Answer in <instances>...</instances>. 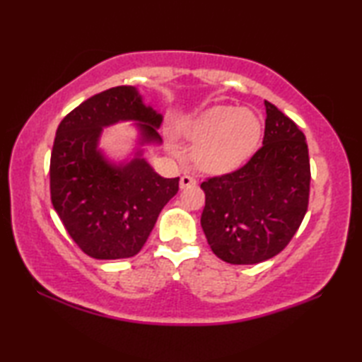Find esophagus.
<instances>
[{"instance_id":"obj_1","label":"esophagus","mask_w":362,"mask_h":362,"mask_svg":"<svg viewBox=\"0 0 362 362\" xmlns=\"http://www.w3.org/2000/svg\"><path fill=\"white\" fill-rule=\"evenodd\" d=\"M196 179L192 175H182L180 177V188H189V187H196Z\"/></svg>"}]
</instances>
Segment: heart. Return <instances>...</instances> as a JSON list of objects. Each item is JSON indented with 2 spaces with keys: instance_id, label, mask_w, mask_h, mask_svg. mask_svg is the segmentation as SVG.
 I'll list each match as a JSON object with an SVG mask.
<instances>
[{
  "instance_id": "b5f03b06",
  "label": "heart",
  "mask_w": 362,
  "mask_h": 362,
  "mask_svg": "<svg viewBox=\"0 0 362 362\" xmlns=\"http://www.w3.org/2000/svg\"><path fill=\"white\" fill-rule=\"evenodd\" d=\"M179 134L196 144V168L222 175L240 169L254 155L262 137V121L250 108L212 105L183 121Z\"/></svg>"
}]
</instances>
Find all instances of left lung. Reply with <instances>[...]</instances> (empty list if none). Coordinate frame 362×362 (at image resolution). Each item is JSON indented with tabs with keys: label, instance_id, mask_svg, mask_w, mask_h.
<instances>
[{
	"label": "left lung",
	"instance_id": "8db88e82",
	"mask_svg": "<svg viewBox=\"0 0 362 362\" xmlns=\"http://www.w3.org/2000/svg\"><path fill=\"white\" fill-rule=\"evenodd\" d=\"M262 148L236 173L201 183V226L218 259L252 265L283 250L308 209V145L296 122L265 100Z\"/></svg>",
	"mask_w": 362,
	"mask_h": 362
}]
</instances>
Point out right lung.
Listing matches in <instances>:
<instances>
[{"mask_svg":"<svg viewBox=\"0 0 362 362\" xmlns=\"http://www.w3.org/2000/svg\"><path fill=\"white\" fill-rule=\"evenodd\" d=\"M131 122L136 140L126 157L100 146L103 129ZM163 115L146 105L136 86L90 97L60 122L51 155V199L83 252L99 260L140 252L159 212L179 192V177L164 179L146 161L145 146H161Z\"/></svg>","mask_w":362,"mask_h":362,"instance_id":"add662e5","label":"right lung"}]
</instances>
